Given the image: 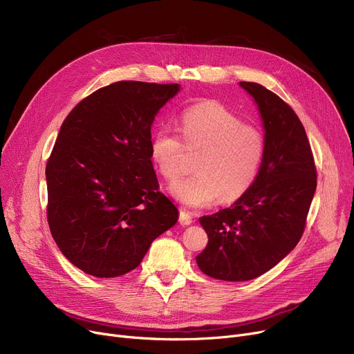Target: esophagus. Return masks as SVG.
Segmentation results:
<instances>
[{
  "mask_svg": "<svg viewBox=\"0 0 354 354\" xmlns=\"http://www.w3.org/2000/svg\"><path fill=\"white\" fill-rule=\"evenodd\" d=\"M192 222H194V218H192L191 212L185 211V209H180V212H179V224L183 225V227H187V225H191Z\"/></svg>",
  "mask_w": 354,
  "mask_h": 354,
  "instance_id": "obj_1",
  "label": "esophagus"
}]
</instances>
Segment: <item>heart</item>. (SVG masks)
Wrapping results in <instances>:
<instances>
[{"instance_id": "obj_1", "label": "heart", "mask_w": 354, "mask_h": 354, "mask_svg": "<svg viewBox=\"0 0 354 354\" xmlns=\"http://www.w3.org/2000/svg\"><path fill=\"white\" fill-rule=\"evenodd\" d=\"M179 122L185 147L201 153L194 163L196 174L171 183V195L189 208L208 207L218 198L232 202L243 196L264 159L263 133L218 102L188 107ZM149 156L165 179L180 175L183 145L171 129L162 127L152 135Z\"/></svg>"}]
</instances>
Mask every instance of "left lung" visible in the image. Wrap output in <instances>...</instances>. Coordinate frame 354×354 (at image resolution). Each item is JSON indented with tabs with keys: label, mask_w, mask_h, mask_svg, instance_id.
I'll return each mask as SVG.
<instances>
[{
	"label": "left lung",
	"mask_w": 354,
	"mask_h": 354,
	"mask_svg": "<svg viewBox=\"0 0 354 354\" xmlns=\"http://www.w3.org/2000/svg\"><path fill=\"white\" fill-rule=\"evenodd\" d=\"M264 129V159L252 187L234 205L199 218L208 244L196 264L224 281L263 275L299 244L317 187L311 147L294 110L264 86L239 82Z\"/></svg>",
	"instance_id": "1"
}]
</instances>
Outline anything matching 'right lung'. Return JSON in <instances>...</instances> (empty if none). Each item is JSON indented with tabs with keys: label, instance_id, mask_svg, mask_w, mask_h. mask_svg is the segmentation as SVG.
Here are the masks:
<instances>
[{
	"label": "right lung",
	"instance_id": "obj_1",
	"mask_svg": "<svg viewBox=\"0 0 354 354\" xmlns=\"http://www.w3.org/2000/svg\"><path fill=\"white\" fill-rule=\"evenodd\" d=\"M179 84L118 82L91 93L63 122L46 166L51 235L83 272L135 270L179 212L159 192L149 156L155 116Z\"/></svg>",
	"mask_w": 354,
	"mask_h": 354
}]
</instances>
